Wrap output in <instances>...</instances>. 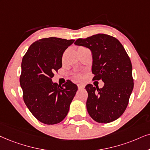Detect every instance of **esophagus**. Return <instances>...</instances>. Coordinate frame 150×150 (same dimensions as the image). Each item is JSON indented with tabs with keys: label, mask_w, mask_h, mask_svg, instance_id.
<instances>
[{
	"label": "esophagus",
	"mask_w": 150,
	"mask_h": 150,
	"mask_svg": "<svg viewBox=\"0 0 150 150\" xmlns=\"http://www.w3.org/2000/svg\"><path fill=\"white\" fill-rule=\"evenodd\" d=\"M77 86H78V88H79V89H83V88H84V84H77Z\"/></svg>",
	"instance_id": "obj_1"
}]
</instances>
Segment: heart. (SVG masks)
I'll return each mask as SVG.
<instances>
[{
  "label": "heart",
  "mask_w": 150,
  "mask_h": 150,
  "mask_svg": "<svg viewBox=\"0 0 150 150\" xmlns=\"http://www.w3.org/2000/svg\"><path fill=\"white\" fill-rule=\"evenodd\" d=\"M83 48V47H80V48ZM75 77L76 79H81V75H80V74H79V73H76L75 75Z\"/></svg>",
  "instance_id": "1"
}]
</instances>
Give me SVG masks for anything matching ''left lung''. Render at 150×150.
I'll return each instance as SVG.
<instances>
[{
  "instance_id": "1",
  "label": "left lung",
  "mask_w": 150,
  "mask_h": 150,
  "mask_svg": "<svg viewBox=\"0 0 150 150\" xmlns=\"http://www.w3.org/2000/svg\"><path fill=\"white\" fill-rule=\"evenodd\" d=\"M92 53L93 79H102V88L87 84L86 109L96 122L109 123L120 117L127 107L134 88L132 65L120 41L111 36L98 34L75 43Z\"/></svg>"
}]
</instances>
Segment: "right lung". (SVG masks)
<instances>
[{"label":"right lung","instance_id":"add662e5","mask_svg":"<svg viewBox=\"0 0 150 150\" xmlns=\"http://www.w3.org/2000/svg\"><path fill=\"white\" fill-rule=\"evenodd\" d=\"M74 42L45 38L33 43L23 57L20 84L23 100L32 114L44 124L62 122L76 94L77 86L70 80L62 86L52 81L54 72L62 68L64 51Z\"/></svg>","mask_w":150,"mask_h":150}]
</instances>
